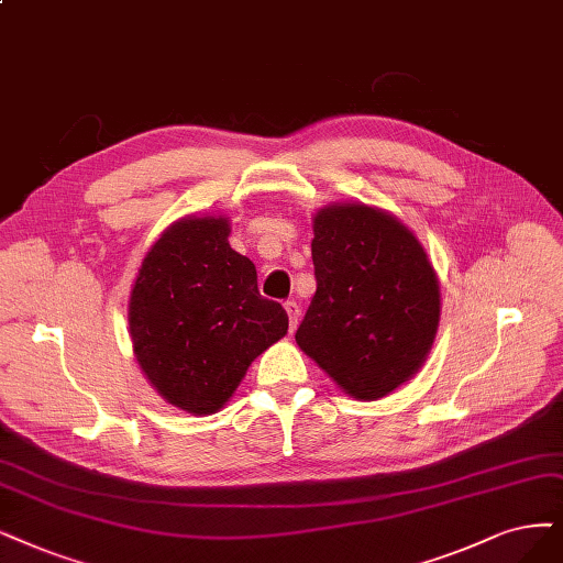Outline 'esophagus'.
<instances>
[{
	"label": "esophagus",
	"mask_w": 563,
	"mask_h": 563,
	"mask_svg": "<svg viewBox=\"0 0 563 563\" xmlns=\"http://www.w3.org/2000/svg\"><path fill=\"white\" fill-rule=\"evenodd\" d=\"M285 310H287V318H289V331H295L297 324H299V318H301V308H299V303L292 299V301L285 303Z\"/></svg>",
	"instance_id": "34e87169"
}]
</instances>
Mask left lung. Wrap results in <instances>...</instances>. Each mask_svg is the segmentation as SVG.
Instances as JSON below:
<instances>
[{"label": "left lung", "mask_w": 563, "mask_h": 563, "mask_svg": "<svg viewBox=\"0 0 563 563\" xmlns=\"http://www.w3.org/2000/svg\"><path fill=\"white\" fill-rule=\"evenodd\" d=\"M313 232L318 289L295 339L352 397L380 399L431 350L441 316L433 266L408 227L364 203L322 208Z\"/></svg>", "instance_id": "8db88e82"}]
</instances>
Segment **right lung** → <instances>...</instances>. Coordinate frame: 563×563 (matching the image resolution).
Wrapping results in <instances>:
<instances>
[{"label":"right lung","instance_id":"1","mask_svg":"<svg viewBox=\"0 0 563 563\" xmlns=\"http://www.w3.org/2000/svg\"><path fill=\"white\" fill-rule=\"evenodd\" d=\"M224 218L172 224L141 262L130 297L134 355L162 397L195 415L232 397L255 357L287 334L257 268L227 241Z\"/></svg>","mask_w":563,"mask_h":563}]
</instances>
